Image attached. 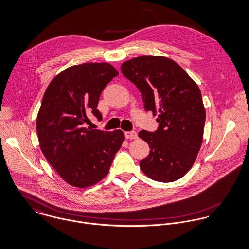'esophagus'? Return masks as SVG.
<instances>
[{"mask_svg": "<svg viewBox=\"0 0 249 249\" xmlns=\"http://www.w3.org/2000/svg\"><path fill=\"white\" fill-rule=\"evenodd\" d=\"M125 138L128 140H137L138 139V134L137 132L131 131V132H125Z\"/></svg>", "mask_w": 249, "mask_h": 249, "instance_id": "obj_1", "label": "esophagus"}]
</instances>
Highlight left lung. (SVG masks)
<instances>
[{
	"instance_id": "1",
	"label": "left lung",
	"mask_w": 249,
	"mask_h": 249,
	"mask_svg": "<svg viewBox=\"0 0 249 249\" xmlns=\"http://www.w3.org/2000/svg\"><path fill=\"white\" fill-rule=\"evenodd\" d=\"M121 71L140 89L145 109L158 115L157 131L139 133L151 149L140 162L142 171L162 183L182 178L203 142L206 110L198 86L177 62L160 55L129 59Z\"/></svg>"
}]
</instances>
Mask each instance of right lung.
<instances>
[{
    "label": "right lung",
    "mask_w": 249,
    "mask_h": 249,
    "mask_svg": "<svg viewBox=\"0 0 249 249\" xmlns=\"http://www.w3.org/2000/svg\"><path fill=\"white\" fill-rule=\"evenodd\" d=\"M118 75L107 62L70 66L51 81L36 118L40 149L70 186L88 188L104 179L125 140L121 130L83 127L93 113L98 119L100 95Z\"/></svg>",
    "instance_id": "right-lung-1"
}]
</instances>
